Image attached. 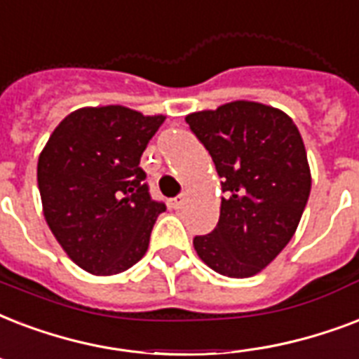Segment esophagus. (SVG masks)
<instances>
[{"label": "esophagus", "mask_w": 359, "mask_h": 359, "mask_svg": "<svg viewBox=\"0 0 359 359\" xmlns=\"http://www.w3.org/2000/svg\"><path fill=\"white\" fill-rule=\"evenodd\" d=\"M183 204H185V196H183V194H180V196H174V198L168 200V208H172V210H180Z\"/></svg>", "instance_id": "obj_1"}]
</instances>
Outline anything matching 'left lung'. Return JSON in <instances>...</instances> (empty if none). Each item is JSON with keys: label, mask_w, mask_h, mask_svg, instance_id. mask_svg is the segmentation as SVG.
<instances>
[{"label": "left lung", "mask_w": 359, "mask_h": 359, "mask_svg": "<svg viewBox=\"0 0 359 359\" xmlns=\"http://www.w3.org/2000/svg\"><path fill=\"white\" fill-rule=\"evenodd\" d=\"M185 121L223 177L219 223L194 236L198 257L229 277H251L292 240L311 193L298 127L285 112L252 101L189 114Z\"/></svg>", "instance_id": "obj_1"}]
</instances>
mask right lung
Masks as SVG:
<instances>
[{
    "label": "right lung",
    "instance_id": "add662e5",
    "mask_svg": "<svg viewBox=\"0 0 359 359\" xmlns=\"http://www.w3.org/2000/svg\"><path fill=\"white\" fill-rule=\"evenodd\" d=\"M163 121L125 107L80 108L55 127L39 157L44 219L90 273H121L148 251L166 205L151 198L140 157Z\"/></svg>",
    "mask_w": 359,
    "mask_h": 359
}]
</instances>
